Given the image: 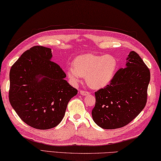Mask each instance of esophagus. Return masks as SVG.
I'll list each match as a JSON object with an SVG mask.
<instances>
[{"label": "esophagus", "instance_id": "34e87169", "mask_svg": "<svg viewBox=\"0 0 161 161\" xmlns=\"http://www.w3.org/2000/svg\"><path fill=\"white\" fill-rule=\"evenodd\" d=\"M80 93L81 95H82V96H85V95H87V94H89V92H87V91H84V90H80Z\"/></svg>", "mask_w": 161, "mask_h": 161}]
</instances>
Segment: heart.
I'll use <instances>...</instances> for the list:
<instances>
[{
  "label": "heart",
  "mask_w": 161,
  "mask_h": 161,
  "mask_svg": "<svg viewBox=\"0 0 161 161\" xmlns=\"http://www.w3.org/2000/svg\"><path fill=\"white\" fill-rule=\"evenodd\" d=\"M118 63L111 55L86 53L79 55L73 65L67 67L66 72L74 84L86 77V83L93 89H100L108 84L115 74Z\"/></svg>",
  "instance_id": "heart-1"
}]
</instances>
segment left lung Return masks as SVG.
Segmentation results:
<instances>
[{
  "mask_svg": "<svg viewBox=\"0 0 161 161\" xmlns=\"http://www.w3.org/2000/svg\"><path fill=\"white\" fill-rule=\"evenodd\" d=\"M149 81V69L136 52L131 51L125 68L118 69L110 84L95 92L93 121L106 130L129 124L144 108Z\"/></svg>",
  "mask_w": 161,
  "mask_h": 161,
  "instance_id": "1",
  "label": "left lung"
}]
</instances>
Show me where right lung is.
I'll list each match as a JSON object with an SVG mask.
<instances>
[{
	"instance_id": "right-lung-1",
	"label": "right lung",
	"mask_w": 161,
	"mask_h": 161,
	"mask_svg": "<svg viewBox=\"0 0 161 161\" xmlns=\"http://www.w3.org/2000/svg\"><path fill=\"white\" fill-rule=\"evenodd\" d=\"M51 49L35 46L19 58L10 72L9 101L22 120L38 130H48L62 121L77 90L51 60Z\"/></svg>"
}]
</instances>
